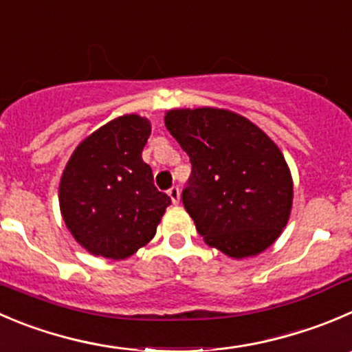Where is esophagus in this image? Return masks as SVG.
Returning a JSON list of instances; mask_svg holds the SVG:
<instances>
[{
  "label": "esophagus",
  "instance_id": "34e87169",
  "mask_svg": "<svg viewBox=\"0 0 352 352\" xmlns=\"http://www.w3.org/2000/svg\"><path fill=\"white\" fill-rule=\"evenodd\" d=\"M168 196L172 197L173 204H179L180 203V190H179V187H177V186L170 187V189H168Z\"/></svg>",
  "mask_w": 352,
  "mask_h": 352
}]
</instances>
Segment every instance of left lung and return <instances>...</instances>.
I'll list each match as a JSON object with an SVG mask.
<instances>
[{
    "label": "left lung",
    "instance_id": "obj_1",
    "mask_svg": "<svg viewBox=\"0 0 352 352\" xmlns=\"http://www.w3.org/2000/svg\"><path fill=\"white\" fill-rule=\"evenodd\" d=\"M165 125L190 158L182 203L204 242L235 259L270 248L292 208L291 170L277 144L220 108L170 110Z\"/></svg>",
    "mask_w": 352,
    "mask_h": 352
}]
</instances>
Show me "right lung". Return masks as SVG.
Instances as JSON below:
<instances>
[{"instance_id": "right-lung-1", "label": "right lung", "mask_w": 352, "mask_h": 352, "mask_svg": "<svg viewBox=\"0 0 352 352\" xmlns=\"http://www.w3.org/2000/svg\"><path fill=\"white\" fill-rule=\"evenodd\" d=\"M148 118L124 115L75 148L60 180V210L75 241L94 256L125 259L148 244L172 199L142 162Z\"/></svg>"}]
</instances>
